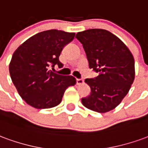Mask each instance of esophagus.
I'll use <instances>...</instances> for the list:
<instances>
[{"label": "esophagus", "instance_id": "1", "mask_svg": "<svg viewBox=\"0 0 148 148\" xmlns=\"http://www.w3.org/2000/svg\"><path fill=\"white\" fill-rule=\"evenodd\" d=\"M84 83L83 79H77V85H82Z\"/></svg>", "mask_w": 148, "mask_h": 148}]
</instances>
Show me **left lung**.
<instances>
[{
    "mask_svg": "<svg viewBox=\"0 0 148 148\" xmlns=\"http://www.w3.org/2000/svg\"><path fill=\"white\" fill-rule=\"evenodd\" d=\"M82 44L89 66L98 73L86 78L91 93L82 99L86 108L105 113L124 99L135 79V60L129 49L117 36L105 29H89L76 35Z\"/></svg>",
    "mask_w": 148,
    "mask_h": 148,
    "instance_id": "1",
    "label": "left lung"
}]
</instances>
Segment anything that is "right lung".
<instances>
[{
    "mask_svg": "<svg viewBox=\"0 0 148 148\" xmlns=\"http://www.w3.org/2000/svg\"><path fill=\"white\" fill-rule=\"evenodd\" d=\"M74 36V32L44 31L27 39L15 51L9 73L18 93L27 105L37 109L55 107L61 103L68 87L76 84L73 76L49 70L51 65L62 66L58 57Z\"/></svg>",
    "mask_w": 148,
    "mask_h": 148,
    "instance_id": "obj_1",
    "label": "right lung"
}]
</instances>
